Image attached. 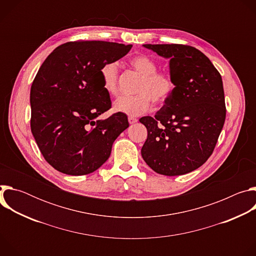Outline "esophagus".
Here are the masks:
<instances>
[{"instance_id": "1", "label": "esophagus", "mask_w": 256, "mask_h": 256, "mask_svg": "<svg viewBox=\"0 0 256 256\" xmlns=\"http://www.w3.org/2000/svg\"><path fill=\"white\" fill-rule=\"evenodd\" d=\"M136 122H138V120H136V118H134V116H128V122H130V124H136Z\"/></svg>"}]
</instances>
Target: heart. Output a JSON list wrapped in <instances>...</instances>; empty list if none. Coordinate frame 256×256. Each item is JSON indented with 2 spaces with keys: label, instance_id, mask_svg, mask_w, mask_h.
<instances>
[{
  "label": "heart",
  "instance_id": "b5f03b06",
  "mask_svg": "<svg viewBox=\"0 0 256 256\" xmlns=\"http://www.w3.org/2000/svg\"><path fill=\"white\" fill-rule=\"evenodd\" d=\"M130 66L140 75L134 96H122L114 103V110L130 116H138L148 110L152 100L156 104L165 103L174 90L172 78L157 72V62L147 54H136L128 60ZM103 88L112 96L118 93V64L109 62L100 70Z\"/></svg>",
  "mask_w": 256,
  "mask_h": 256
}]
</instances>
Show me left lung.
Returning a JSON list of instances; mask_svg holds the SVG:
<instances>
[{"label":"left lung","instance_id":"1","mask_svg":"<svg viewBox=\"0 0 256 256\" xmlns=\"http://www.w3.org/2000/svg\"><path fill=\"white\" fill-rule=\"evenodd\" d=\"M169 58L174 90L154 118H140L148 130L142 157L167 176L190 173L212 155L226 118L220 72L200 50L182 44H142Z\"/></svg>","mask_w":256,"mask_h":256}]
</instances>
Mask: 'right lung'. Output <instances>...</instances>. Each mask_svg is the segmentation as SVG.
<instances>
[{"mask_svg": "<svg viewBox=\"0 0 256 256\" xmlns=\"http://www.w3.org/2000/svg\"><path fill=\"white\" fill-rule=\"evenodd\" d=\"M132 46L107 42H66L44 62L30 90L31 132L44 159L68 175H86L110 156L128 128L126 114L98 118L112 107L100 70Z\"/></svg>", "mask_w": 256, "mask_h": 256, "instance_id": "obj_1", "label": "right lung"}]
</instances>
